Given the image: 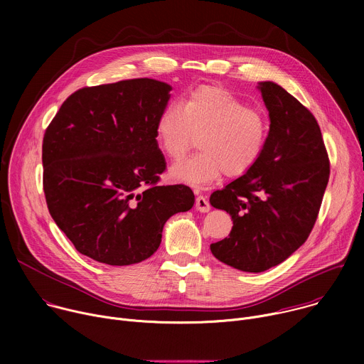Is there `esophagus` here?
<instances>
[{"label":"esophagus","mask_w":364,"mask_h":364,"mask_svg":"<svg viewBox=\"0 0 364 364\" xmlns=\"http://www.w3.org/2000/svg\"><path fill=\"white\" fill-rule=\"evenodd\" d=\"M196 209L198 212H201V213H207V212L210 210V203L207 201V198L204 196L197 194V197H196Z\"/></svg>","instance_id":"34e87169"}]
</instances>
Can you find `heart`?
I'll return each mask as SVG.
<instances>
[{"mask_svg":"<svg viewBox=\"0 0 364 364\" xmlns=\"http://www.w3.org/2000/svg\"><path fill=\"white\" fill-rule=\"evenodd\" d=\"M269 124L262 111L246 107L230 90L201 86L180 105L171 103L157 121V139L167 157L183 160L194 135H200V154L174 166L171 177L194 187L218 180L223 173L237 177L247 173L262 155Z\"/></svg>","mask_w":364,"mask_h":364,"instance_id":"b5f03b06","label":"heart"}]
</instances>
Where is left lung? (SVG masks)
<instances>
[{
    "label": "left lung",
    "instance_id": "8db88e82",
    "mask_svg": "<svg viewBox=\"0 0 364 364\" xmlns=\"http://www.w3.org/2000/svg\"><path fill=\"white\" fill-rule=\"evenodd\" d=\"M269 134L257 163L210 196L233 220L229 237L210 245L220 262L264 272L289 257L313 230L330 177L317 119L274 82H261Z\"/></svg>",
    "mask_w": 364,
    "mask_h": 364
}]
</instances>
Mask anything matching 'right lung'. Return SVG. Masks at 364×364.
Wrapping results in <instances>:
<instances>
[{"label":"right lung","instance_id":"1","mask_svg":"<svg viewBox=\"0 0 364 364\" xmlns=\"http://www.w3.org/2000/svg\"><path fill=\"white\" fill-rule=\"evenodd\" d=\"M171 86L129 79L72 93L43 138L48 212L76 250L125 267L159 249L166 222L190 210L184 184L160 186L166 170L157 121Z\"/></svg>","mask_w":364,"mask_h":364}]
</instances>
